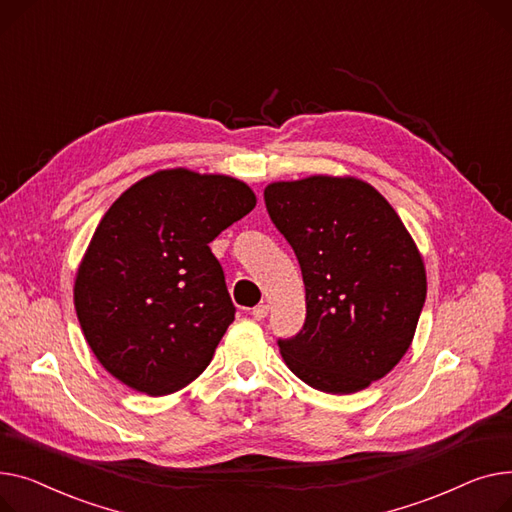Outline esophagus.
Masks as SVG:
<instances>
[{
    "mask_svg": "<svg viewBox=\"0 0 512 512\" xmlns=\"http://www.w3.org/2000/svg\"><path fill=\"white\" fill-rule=\"evenodd\" d=\"M268 316V306L266 304H258L256 308H252V318L254 320H264Z\"/></svg>",
    "mask_w": 512,
    "mask_h": 512,
    "instance_id": "obj_1",
    "label": "esophagus"
}]
</instances>
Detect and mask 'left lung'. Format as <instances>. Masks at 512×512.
Returning <instances> with one entry per match:
<instances>
[{
    "instance_id": "1",
    "label": "left lung",
    "mask_w": 512,
    "mask_h": 512,
    "mask_svg": "<svg viewBox=\"0 0 512 512\" xmlns=\"http://www.w3.org/2000/svg\"><path fill=\"white\" fill-rule=\"evenodd\" d=\"M264 204L306 285L302 330L277 341L289 370L333 395L386 376L413 341L428 289L395 208L366 182L328 175L270 184Z\"/></svg>"
}]
</instances>
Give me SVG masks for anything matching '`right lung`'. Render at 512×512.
Returning <instances> with one entry per match:
<instances>
[{"label": "right lung", "instance_id": "right-lung-1", "mask_svg": "<svg viewBox=\"0 0 512 512\" xmlns=\"http://www.w3.org/2000/svg\"><path fill=\"white\" fill-rule=\"evenodd\" d=\"M254 206L239 179L188 169L148 175L111 204L74 285L86 343L111 376L159 397L204 372L235 318L208 244Z\"/></svg>", "mask_w": 512, "mask_h": 512}]
</instances>
